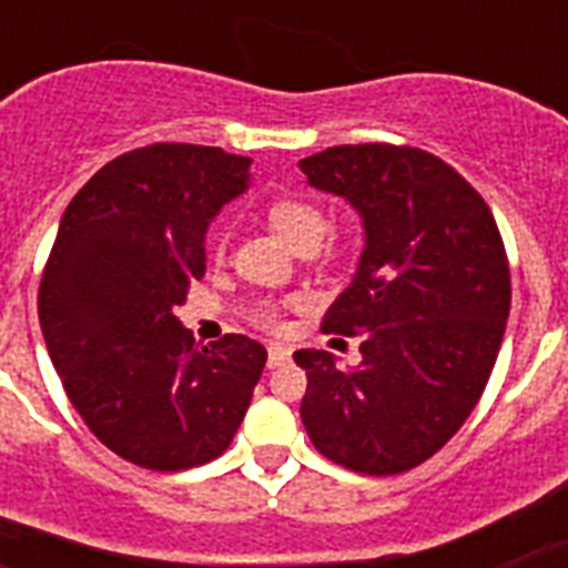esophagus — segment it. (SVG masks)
I'll return each instance as SVG.
<instances>
[{"instance_id":"esophagus-1","label":"esophagus","mask_w":568,"mask_h":568,"mask_svg":"<svg viewBox=\"0 0 568 568\" xmlns=\"http://www.w3.org/2000/svg\"><path fill=\"white\" fill-rule=\"evenodd\" d=\"M288 356H292V351H288V347H285V345H271V347H267V365H271V368H276V365H283L285 359H288Z\"/></svg>"}]
</instances>
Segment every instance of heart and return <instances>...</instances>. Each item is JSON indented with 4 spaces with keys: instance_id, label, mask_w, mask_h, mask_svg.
Masks as SVG:
<instances>
[{
    "instance_id": "b5f03b06",
    "label": "heart",
    "mask_w": 568,
    "mask_h": 568,
    "mask_svg": "<svg viewBox=\"0 0 568 568\" xmlns=\"http://www.w3.org/2000/svg\"><path fill=\"white\" fill-rule=\"evenodd\" d=\"M267 221L292 250H318L329 230L327 214L321 212V205H315L312 200H303V196H280V200H274L267 205ZM253 318L258 324H265V327H274V306H258Z\"/></svg>"
}]
</instances>
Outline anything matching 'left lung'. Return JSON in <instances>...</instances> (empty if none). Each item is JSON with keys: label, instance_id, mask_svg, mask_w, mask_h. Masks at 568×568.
<instances>
[{"label": "left lung", "instance_id": "1", "mask_svg": "<svg viewBox=\"0 0 568 568\" xmlns=\"http://www.w3.org/2000/svg\"><path fill=\"white\" fill-rule=\"evenodd\" d=\"M301 171L359 214L365 239L324 324L365 333L363 363L294 351L310 377L303 427L338 466L397 475L463 427L493 374L510 315L504 241L484 196L413 146H329Z\"/></svg>", "mask_w": 568, "mask_h": 568}]
</instances>
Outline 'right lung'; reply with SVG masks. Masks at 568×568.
Wrapping results in <instances>:
<instances>
[{
  "label": "right lung",
  "instance_id": "obj_1",
  "mask_svg": "<svg viewBox=\"0 0 568 568\" xmlns=\"http://www.w3.org/2000/svg\"><path fill=\"white\" fill-rule=\"evenodd\" d=\"M250 159L153 144L120 155L67 205L38 315L58 377L93 436L135 466L180 471L230 448L267 351L196 347L173 315L205 274V232L250 189Z\"/></svg>",
  "mask_w": 568,
  "mask_h": 568
}]
</instances>
